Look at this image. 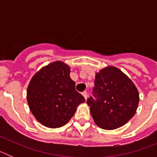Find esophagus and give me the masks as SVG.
<instances>
[{
    "instance_id": "obj_1",
    "label": "esophagus",
    "mask_w": 157,
    "mask_h": 157,
    "mask_svg": "<svg viewBox=\"0 0 157 157\" xmlns=\"http://www.w3.org/2000/svg\"><path fill=\"white\" fill-rule=\"evenodd\" d=\"M82 94L83 97L85 98L86 101V100H87V92H86V91H84V92H82Z\"/></svg>"
}]
</instances>
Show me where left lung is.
<instances>
[{"mask_svg":"<svg viewBox=\"0 0 157 157\" xmlns=\"http://www.w3.org/2000/svg\"><path fill=\"white\" fill-rule=\"evenodd\" d=\"M94 97L87 100L90 113L98 127L114 130L134 116L139 94L131 79L122 71L108 66L96 73Z\"/></svg>","mask_w":157,"mask_h":157,"instance_id":"1","label":"left lung"}]
</instances>
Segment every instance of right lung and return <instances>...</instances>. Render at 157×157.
Returning <instances> with one entry per match:
<instances>
[{
    "mask_svg": "<svg viewBox=\"0 0 157 157\" xmlns=\"http://www.w3.org/2000/svg\"><path fill=\"white\" fill-rule=\"evenodd\" d=\"M27 98L36 120L49 128L65 125L77 107L85 102L70 78V67L62 61L49 63L32 77Z\"/></svg>",
    "mask_w": 157,
    "mask_h": 157,
    "instance_id": "add662e5",
    "label": "right lung"
}]
</instances>
